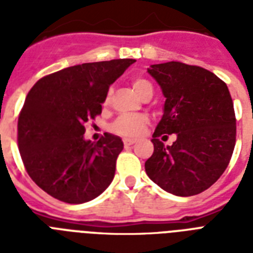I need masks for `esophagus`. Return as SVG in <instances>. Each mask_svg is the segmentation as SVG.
Listing matches in <instances>:
<instances>
[{
  "instance_id": "1",
  "label": "esophagus",
  "mask_w": 253,
  "mask_h": 253,
  "mask_svg": "<svg viewBox=\"0 0 253 253\" xmlns=\"http://www.w3.org/2000/svg\"><path fill=\"white\" fill-rule=\"evenodd\" d=\"M135 142H136V140H135V139H128V138L123 139V144H125V147L132 146V144H134Z\"/></svg>"
}]
</instances>
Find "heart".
Wrapping results in <instances>:
<instances>
[{"label":"heart","instance_id":"heart-1","mask_svg":"<svg viewBox=\"0 0 253 253\" xmlns=\"http://www.w3.org/2000/svg\"><path fill=\"white\" fill-rule=\"evenodd\" d=\"M131 85L142 98L148 93L154 91L152 84L143 77H134L131 81ZM109 97H110V91L106 95V102L109 101ZM147 123H148V118L144 115L123 114L113 123L111 130L114 131L115 134L122 135V136H138L146 127Z\"/></svg>","mask_w":253,"mask_h":253}]
</instances>
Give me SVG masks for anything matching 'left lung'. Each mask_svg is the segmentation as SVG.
Here are the masks:
<instances>
[{"label":"left lung","mask_w":253,"mask_h":253,"mask_svg":"<svg viewBox=\"0 0 253 253\" xmlns=\"http://www.w3.org/2000/svg\"><path fill=\"white\" fill-rule=\"evenodd\" d=\"M148 73L166 97L156 126L154 154L146 172L174 196L189 197L209 189L227 168L236 139L234 103L227 85L208 69L180 61L154 64ZM176 133L166 147L159 136Z\"/></svg>","instance_id":"8db88e82"}]
</instances>
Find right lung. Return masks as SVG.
Here are the masks:
<instances>
[{
	"label": "right lung",
	"instance_id": "right-lung-1",
	"mask_svg": "<svg viewBox=\"0 0 253 253\" xmlns=\"http://www.w3.org/2000/svg\"><path fill=\"white\" fill-rule=\"evenodd\" d=\"M135 63L117 59L73 65L42 77L18 118V148L33 181L67 204L94 200L111 184L119 136L85 140V123L102 113L109 86Z\"/></svg>",
	"mask_w": 253,
	"mask_h": 253
}]
</instances>
